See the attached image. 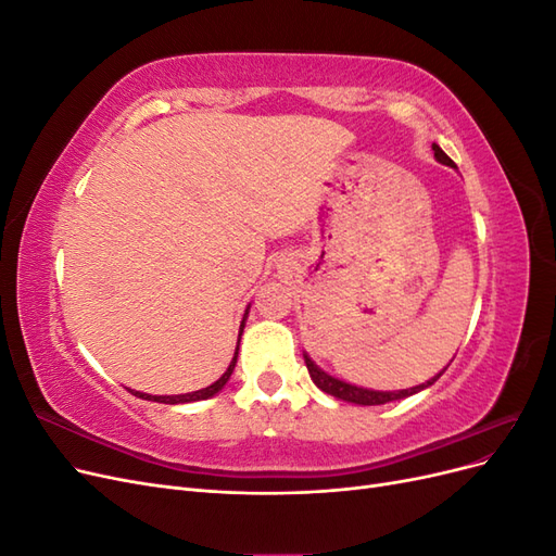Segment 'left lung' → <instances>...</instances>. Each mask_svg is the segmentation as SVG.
<instances>
[{"label": "left lung", "instance_id": "8db88e82", "mask_svg": "<svg viewBox=\"0 0 556 556\" xmlns=\"http://www.w3.org/2000/svg\"><path fill=\"white\" fill-rule=\"evenodd\" d=\"M431 148H433V157H435V160H439L441 164L454 166V162L443 153L441 146H435V143H433ZM304 362H306V368H308V374H311V380L319 387V390L327 392V394H331V396H336V399H341V401L357 403V406H382V403H390V401H399V399L413 396V394H417V392L427 390V387H431L435 380H439V378L443 376V371H445V368H443L441 374H435L433 378H429V380H427V382H422V384L408 387V390L380 392V390H366V387L350 384V382H345V380H339V378L329 376L327 371H323V368H319V366L308 357V352H304Z\"/></svg>", "mask_w": 556, "mask_h": 556}]
</instances>
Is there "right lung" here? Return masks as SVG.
<instances>
[{
	"label": "right lung",
	"mask_w": 556,
	"mask_h": 556,
	"mask_svg": "<svg viewBox=\"0 0 556 556\" xmlns=\"http://www.w3.org/2000/svg\"><path fill=\"white\" fill-rule=\"evenodd\" d=\"M248 311H250V306L245 308V315H243V323H241V329H239V343H241V333H243V327H245V317H248ZM239 343H237V352H233V357H231V362H229V366H227V371L217 378L213 384H208V387H204V390H197V392H188V394H172V396H153V394H146V392H134V390H129L134 396H139V399H146V401H157V403H172V406H176V403H192V401H204V399H211V396H215L217 392L223 390V387L227 384V380L231 378V374H233V366H237V359H239Z\"/></svg>",
	"instance_id": "right-lung-1"
}]
</instances>
